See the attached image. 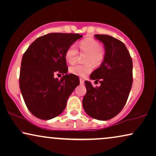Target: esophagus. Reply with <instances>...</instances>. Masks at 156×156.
<instances>
[{"mask_svg":"<svg viewBox=\"0 0 156 156\" xmlns=\"http://www.w3.org/2000/svg\"><path fill=\"white\" fill-rule=\"evenodd\" d=\"M80 84H81V85H83L84 84V80H83V79H81V78H80Z\"/></svg>","mask_w":156,"mask_h":156,"instance_id":"esophagus-1","label":"esophagus"}]
</instances>
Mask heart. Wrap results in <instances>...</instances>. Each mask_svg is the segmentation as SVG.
Listing matches in <instances>:
<instances>
[{
  "label": "heart",
  "instance_id": "obj_1",
  "mask_svg": "<svg viewBox=\"0 0 156 156\" xmlns=\"http://www.w3.org/2000/svg\"><path fill=\"white\" fill-rule=\"evenodd\" d=\"M101 43L96 39L93 38H86L80 42V48L81 51L88 53L86 65L76 64L70 66L69 72L72 74L80 77H86L93 70V66H99L101 65L105 58V50L101 47ZM78 51L75 44L70 45L66 49L65 57L66 61L70 63H74L76 61Z\"/></svg>",
  "mask_w": 156,
  "mask_h": 156
}]
</instances>
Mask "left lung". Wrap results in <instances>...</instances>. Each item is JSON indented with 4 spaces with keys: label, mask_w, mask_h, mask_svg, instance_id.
<instances>
[{
    "label": "left lung",
    "mask_w": 156,
    "mask_h": 156,
    "mask_svg": "<svg viewBox=\"0 0 156 156\" xmlns=\"http://www.w3.org/2000/svg\"><path fill=\"white\" fill-rule=\"evenodd\" d=\"M105 47V58L90 78L101 86L94 88L86 80L83 106L91 118L106 120L117 115L125 106L133 84V61L125 44L108 35H95Z\"/></svg>",
    "instance_id": "obj_1"
}]
</instances>
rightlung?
I'll return each mask as SVG.
<instances>
[{
    "label": "right lung",
    "mask_w": 156,
    "mask_h": 156,
    "mask_svg": "<svg viewBox=\"0 0 156 156\" xmlns=\"http://www.w3.org/2000/svg\"><path fill=\"white\" fill-rule=\"evenodd\" d=\"M78 33H52L33 41L23 55L19 84L29 111L49 120L66 108L68 97L80 83L78 77L67 74L66 49L82 38ZM64 75L61 80L55 74Z\"/></svg>",
    "instance_id": "1"
}]
</instances>
